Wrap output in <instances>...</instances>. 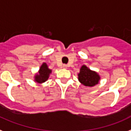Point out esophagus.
Segmentation results:
<instances>
[{
  "label": "esophagus",
  "mask_w": 131,
  "mask_h": 131,
  "mask_svg": "<svg viewBox=\"0 0 131 131\" xmlns=\"http://www.w3.org/2000/svg\"><path fill=\"white\" fill-rule=\"evenodd\" d=\"M62 68H63V69H66V68H67V65L63 64V66H62Z\"/></svg>",
  "instance_id": "esophagus-1"
}]
</instances>
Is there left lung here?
Returning <instances> with one entry per match:
<instances>
[{"label":"left lung","instance_id":"8db88e82","mask_svg":"<svg viewBox=\"0 0 131 131\" xmlns=\"http://www.w3.org/2000/svg\"><path fill=\"white\" fill-rule=\"evenodd\" d=\"M100 76L96 72L92 71L86 66H82L80 68V72L78 73V80L83 85L92 87L98 84Z\"/></svg>","mask_w":131,"mask_h":131}]
</instances>
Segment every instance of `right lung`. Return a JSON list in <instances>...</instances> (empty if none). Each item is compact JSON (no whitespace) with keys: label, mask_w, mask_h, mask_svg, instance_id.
Masks as SVG:
<instances>
[{"label":"right lung","mask_w":131,"mask_h":131,"mask_svg":"<svg viewBox=\"0 0 131 131\" xmlns=\"http://www.w3.org/2000/svg\"><path fill=\"white\" fill-rule=\"evenodd\" d=\"M51 73V70H49L47 67V65L43 63L40 68L39 73L35 76V81L37 83L45 82L49 78V74Z\"/></svg>","instance_id":"right-lung-1"}]
</instances>
